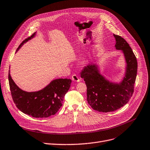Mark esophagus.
<instances>
[{"mask_svg":"<svg viewBox=\"0 0 150 150\" xmlns=\"http://www.w3.org/2000/svg\"><path fill=\"white\" fill-rule=\"evenodd\" d=\"M71 80L74 81H76V82H79L80 81L79 77L78 76L76 75H73L72 76H71Z\"/></svg>","mask_w":150,"mask_h":150,"instance_id":"esophagus-1","label":"esophagus"}]
</instances>
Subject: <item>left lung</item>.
<instances>
[{"mask_svg":"<svg viewBox=\"0 0 150 150\" xmlns=\"http://www.w3.org/2000/svg\"><path fill=\"white\" fill-rule=\"evenodd\" d=\"M115 47L123 51L127 62L126 76L120 84H113L99 74L95 65H88L80 75L87 87V101L94 110L110 112L118 110L129 102L134 91L137 61L128 43L120 35L114 34Z\"/></svg>","mask_w":150,"mask_h":150,"instance_id":"8db88e82","label":"left lung"}]
</instances>
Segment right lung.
Instances as JSON below:
<instances>
[{"label": "right lung", "instance_id": "obj_1", "mask_svg": "<svg viewBox=\"0 0 150 150\" xmlns=\"http://www.w3.org/2000/svg\"><path fill=\"white\" fill-rule=\"evenodd\" d=\"M35 34L34 33L23 40L17 50ZM8 81L13 100L19 110L34 118H48L55 115L62 105L64 97L70 88L71 80L67 79H56L44 89L32 93L25 92L19 89L9 73Z\"/></svg>", "mask_w": 150, "mask_h": 150}]
</instances>
